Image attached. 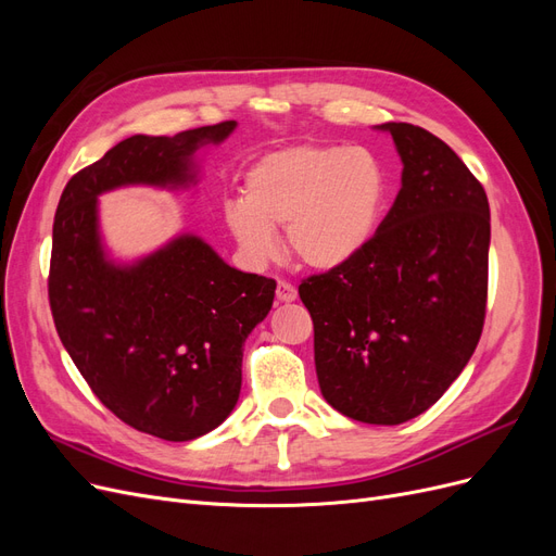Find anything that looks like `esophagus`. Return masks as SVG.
<instances>
[{
  "mask_svg": "<svg viewBox=\"0 0 556 556\" xmlns=\"http://www.w3.org/2000/svg\"><path fill=\"white\" fill-rule=\"evenodd\" d=\"M276 299L280 301V304H290V301L296 299V288L292 282L288 280H278L276 285Z\"/></svg>",
  "mask_w": 556,
  "mask_h": 556,
  "instance_id": "34e87169",
  "label": "esophagus"
}]
</instances>
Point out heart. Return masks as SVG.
<instances>
[{
	"mask_svg": "<svg viewBox=\"0 0 556 556\" xmlns=\"http://www.w3.org/2000/svg\"><path fill=\"white\" fill-rule=\"evenodd\" d=\"M390 182L371 150L290 146L250 166L243 199L225 204V225L243 255L264 264L285 250L313 271L355 262L380 227Z\"/></svg>",
	"mask_w": 556,
	"mask_h": 556,
	"instance_id": "heart-1",
	"label": "heart"
}]
</instances>
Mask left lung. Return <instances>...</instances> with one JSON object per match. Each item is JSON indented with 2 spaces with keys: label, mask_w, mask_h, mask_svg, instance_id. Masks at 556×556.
<instances>
[{
  "label": "left lung",
  "mask_w": 556,
  "mask_h": 556,
  "mask_svg": "<svg viewBox=\"0 0 556 556\" xmlns=\"http://www.w3.org/2000/svg\"><path fill=\"white\" fill-rule=\"evenodd\" d=\"M401 190L374 241L299 285L315 327V371L331 408L366 425L422 415L459 378L484 325L490 201L431 131L384 123Z\"/></svg>",
  "instance_id": "left-lung-1"
}]
</instances>
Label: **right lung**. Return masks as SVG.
<instances>
[{
    "instance_id": "right-lung-1",
    "label": "right lung",
    "mask_w": 556,
    "mask_h": 556,
    "mask_svg": "<svg viewBox=\"0 0 556 556\" xmlns=\"http://www.w3.org/2000/svg\"><path fill=\"white\" fill-rule=\"evenodd\" d=\"M233 129L237 121L129 137L66 182L55 213L48 299L60 341L113 415L164 441H194L237 406L243 343L271 311L276 280L229 266L194 233L115 262L99 229V194L190 188L197 150Z\"/></svg>"
}]
</instances>
